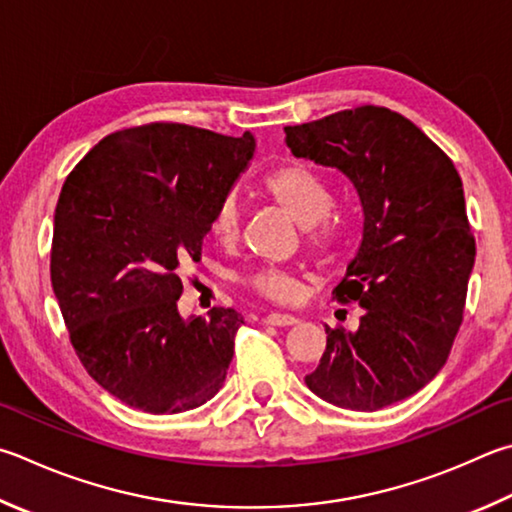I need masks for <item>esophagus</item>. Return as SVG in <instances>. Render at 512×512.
I'll use <instances>...</instances> for the list:
<instances>
[{"instance_id":"1","label":"esophagus","mask_w":512,"mask_h":512,"mask_svg":"<svg viewBox=\"0 0 512 512\" xmlns=\"http://www.w3.org/2000/svg\"><path fill=\"white\" fill-rule=\"evenodd\" d=\"M264 324H273V327H293V324H297V318L286 313H268L264 318Z\"/></svg>"}]
</instances>
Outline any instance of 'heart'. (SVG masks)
<instances>
[{
	"mask_svg": "<svg viewBox=\"0 0 512 512\" xmlns=\"http://www.w3.org/2000/svg\"><path fill=\"white\" fill-rule=\"evenodd\" d=\"M262 190L277 206L286 210L304 230V241L313 253L327 255L345 239V221L331 210L329 181L304 163H282L262 179ZM210 232L219 244H237L241 232V208L235 194L217 203L210 219ZM248 291L275 304H295L306 291V277L291 268L259 266L244 277Z\"/></svg>",
	"mask_w": 512,
	"mask_h": 512,
	"instance_id": "1",
	"label": "heart"
}]
</instances>
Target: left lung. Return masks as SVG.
Returning a JSON list of instances; mask_svg holds the SVG:
<instances>
[{"label":"left lung","mask_w":512,"mask_h":512,"mask_svg":"<svg viewBox=\"0 0 512 512\" xmlns=\"http://www.w3.org/2000/svg\"><path fill=\"white\" fill-rule=\"evenodd\" d=\"M295 156L338 167L358 192L365 232L338 304H360L356 331L327 327L306 385L324 401L374 412L439 374L463 322L475 235L452 159L412 120L358 105L288 125Z\"/></svg>","instance_id":"left-lung-1"}]
</instances>
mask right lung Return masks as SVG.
<instances>
[{
	"mask_svg": "<svg viewBox=\"0 0 512 512\" xmlns=\"http://www.w3.org/2000/svg\"><path fill=\"white\" fill-rule=\"evenodd\" d=\"M255 138L185 123L123 127L91 147L62 185L51 284L71 347L120 403L176 414L226 380L244 315L215 306L181 320V271L199 262L221 197Z\"/></svg>",
	"mask_w": 512,
	"mask_h": 512,
	"instance_id": "obj_1",
	"label": "right lung"
}]
</instances>
